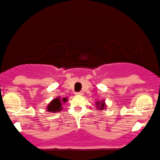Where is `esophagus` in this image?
Returning <instances> with one entry per match:
<instances>
[{
	"instance_id": "obj_1",
	"label": "esophagus",
	"mask_w": 160,
	"mask_h": 160,
	"mask_svg": "<svg viewBox=\"0 0 160 160\" xmlns=\"http://www.w3.org/2000/svg\"><path fill=\"white\" fill-rule=\"evenodd\" d=\"M75 94H76L77 96H83V92H82V91H80V92H75Z\"/></svg>"
}]
</instances>
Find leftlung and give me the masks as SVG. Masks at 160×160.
<instances>
[{
	"instance_id": "left-lung-1",
	"label": "left lung",
	"mask_w": 160,
	"mask_h": 160,
	"mask_svg": "<svg viewBox=\"0 0 160 160\" xmlns=\"http://www.w3.org/2000/svg\"><path fill=\"white\" fill-rule=\"evenodd\" d=\"M96 106H97V108H99V109H101V110H103L105 109V106H106V105H105V102L102 101V102H96Z\"/></svg>"
}]
</instances>
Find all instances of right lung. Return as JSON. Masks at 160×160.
Segmentation results:
<instances>
[{
  "label": "right lung",
  "instance_id": "right-lung-1",
  "mask_svg": "<svg viewBox=\"0 0 160 160\" xmlns=\"http://www.w3.org/2000/svg\"><path fill=\"white\" fill-rule=\"evenodd\" d=\"M61 101L65 102L67 101V99L66 98H64V99H62V100H61L60 97L54 99L51 102H49L48 106H47V110H48L49 112H53V113H55V112H61V110H62Z\"/></svg>",
  "mask_w": 160,
  "mask_h": 160
}]
</instances>
